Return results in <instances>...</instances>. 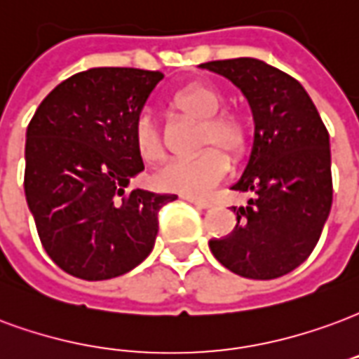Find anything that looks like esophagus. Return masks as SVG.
I'll list each match as a JSON object with an SVG mask.
<instances>
[{"mask_svg": "<svg viewBox=\"0 0 359 359\" xmlns=\"http://www.w3.org/2000/svg\"><path fill=\"white\" fill-rule=\"evenodd\" d=\"M182 198L190 201V203H194L196 207H200V209H211L213 207V203L209 200H200V198H194V196H182Z\"/></svg>", "mask_w": 359, "mask_h": 359, "instance_id": "obj_1", "label": "esophagus"}]
</instances>
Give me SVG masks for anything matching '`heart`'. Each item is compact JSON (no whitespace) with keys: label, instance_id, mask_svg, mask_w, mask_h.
<instances>
[{"label":"heart","instance_id":"b5f03b06","mask_svg":"<svg viewBox=\"0 0 359 359\" xmlns=\"http://www.w3.org/2000/svg\"><path fill=\"white\" fill-rule=\"evenodd\" d=\"M172 106L198 119V152L192 159H172L154 175L159 190L184 196H205L228 175V159L240 161L247 150L249 129L245 119L232 110H220L222 97L209 85H190L172 97ZM133 144L140 158L158 163L165 158V135L150 112H139L133 121Z\"/></svg>","mask_w":359,"mask_h":359}]
</instances>
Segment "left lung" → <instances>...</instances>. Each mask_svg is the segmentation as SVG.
Segmentation results:
<instances>
[{"label":"left lung","instance_id":"left-lung-1","mask_svg":"<svg viewBox=\"0 0 359 359\" xmlns=\"http://www.w3.org/2000/svg\"><path fill=\"white\" fill-rule=\"evenodd\" d=\"M238 85L255 119L253 150L232 187L253 192L232 207L238 224L209 241L215 259L251 280H274L306 261L333 201L329 133L299 81L257 58L205 62Z\"/></svg>","mask_w":359,"mask_h":359}]
</instances>
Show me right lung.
<instances>
[{"label": "right lung", "mask_w": 359, "mask_h": 359, "mask_svg": "<svg viewBox=\"0 0 359 359\" xmlns=\"http://www.w3.org/2000/svg\"><path fill=\"white\" fill-rule=\"evenodd\" d=\"M163 78L139 68H91L58 83L26 131L24 192L41 245L87 281L118 278L150 255L158 213L175 194L126 192L144 169L133 121Z\"/></svg>", "instance_id": "obj_1"}]
</instances>
